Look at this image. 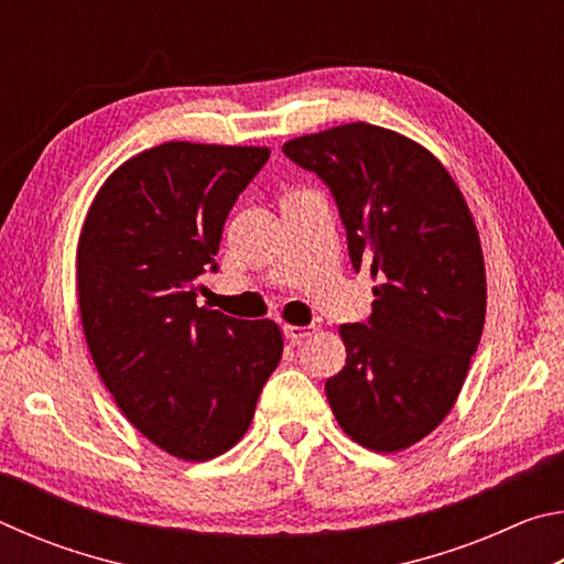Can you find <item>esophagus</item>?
I'll return each instance as SVG.
<instances>
[{"label": "esophagus", "mask_w": 564, "mask_h": 564, "mask_svg": "<svg viewBox=\"0 0 564 564\" xmlns=\"http://www.w3.org/2000/svg\"><path fill=\"white\" fill-rule=\"evenodd\" d=\"M285 338H289L293 346L295 343H303L305 338H311L316 333V326H283Z\"/></svg>", "instance_id": "esophagus-1"}]
</instances>
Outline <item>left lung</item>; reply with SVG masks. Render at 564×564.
Masks as SVG:
<instances>
[{
    "instance_id": "obj_1",
    "label": "left lung",
    "mask_w": 564,
    "mask_h": 564,
    "mask_svg": "<svg viewBox=\"0 0 564 564\" xmlns=\"http://www.w3.org/2000/svg\"><path fill=\"white\" fill-rule=\"evenodd\" d=\"M283 154L330 188L352 269L376 279L368 323L340 326L333 415L368 451H405L451 413L482 336L488 285L470 208L431 151L376 123L291 139Z\"/></svg>"
}]
</instances>
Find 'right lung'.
I'll return each instance as SVG.
<instances>
[{
    "label": "right lung",
    "mask_w": 564,
    "mask_h": 564,
    "mask_svg": "<svg viewBox=\"0 0 564 564\" xmlns=\"http://www.w3.org/2000/svg\"><path fill=\"white\" fill-rule=\"evenodd\" d=\"M271 149L166 141L104 181L76 248L82 326L141 435L181 460L241 441L283 352L273 321L196 305L224 224Z\"/></svg>",
    "instance_id": "add662e5"
}]
</instances>
